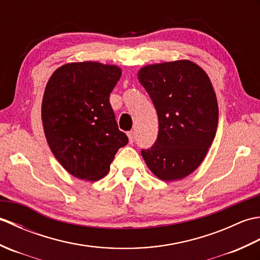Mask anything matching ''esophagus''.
<instances>
[{"instance_id":"34e87169","label":"esophagus","mask_w":260,"mask_h":260,"mask_svg":"<svg viewBox=\"0 0 260 260\" xmlns=\"http://www.w3.org/2000/svg\"><path fill=\"white\" fill-rule=\"evenodd\" d=\"M127 136H128V141L132 144V143H133L135 140V133L134 132H129V133H127Z\"/></svg>"}]
</instances>
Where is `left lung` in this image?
<instances>
[{
	"label": "left lung",
	"instance_id": "8db88e82",
	"mask_svg": "<svg viewBox=\"0 0 260 260\" xmlns=\"http://www.w3.org/2000/svg\"><path fill=\"white\" fill-rule=\"evenodd\" d=\"M137 77L158 118L157 139L142 156L159 180L184 179L203 162L217 133L219 108L211 81L190 60L148 64Z\"/></svg>",
	"mask_w": 260,
	"mask_h": 260
}]
</instances>
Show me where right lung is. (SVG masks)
Masks as SVG:
<instances>
[{"mask_svg":"<svg viewBox=\"0 0 260 260\" xmlns=\"http://www.w3.org/2000/svg\"><path fill=\"white\" fill-rule=\"evenodd\" d=\"M121 76L115 64L71 62L48 80L41 117L52 154L77 179L98 181L128 139L118 129L109 95Z\"/></svg>","mask_w":260,"mask_h":260,"instance_id":"obj_1","label":"right lung"}]
</instances>
